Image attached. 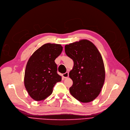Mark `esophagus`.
I'll list each match as a JSON object with an SVG mask.
<instances>
[{
	"label": "esophagus",
	"mask_w": 130,
	"mask_h": 130,
	"mask_svg": "<svg viewBox=\"0 0 130 130\" xmlns=\"http://www.w3.org/2000/svg\"><path fill=\"white\" fill-rule=\"evenodd\" d=\"M62 76H63V77L64 78H68V77H69V73L68 72H67L63 73V75H62Z\"/></svg>",
	"instance_id": "esophagus-1"
}]
</instances>
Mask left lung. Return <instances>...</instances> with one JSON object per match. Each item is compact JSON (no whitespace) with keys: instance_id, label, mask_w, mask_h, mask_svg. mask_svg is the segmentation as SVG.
Wrapping results in <instances>:
<instances>
[{"instance_id":"8db88e82","label":"left lung","mask_w":130,"mask_h":130,"mask_svg":"<svg viewBox=\"0 0 130 130\" xmlns=\"http://www.w3.org/2000/svg\"><path fill=\"white\" fill-rule=\"evenodd\" d=\"M65 52L74 62L73 69L69 72L73 81L69 89L70 94L83 103L94 101L101 91L105 78L100 52L87 40L66 45Z\"/></svg>"}]
</instances>
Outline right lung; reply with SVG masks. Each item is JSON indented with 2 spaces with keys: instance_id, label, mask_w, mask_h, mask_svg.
<instances>
[{
  "instance_id": "1",
  "label": "right lung",
  "mask_w": 130,
  "mask_h": 130,
  "mask_svg": "<svg viewBox=\"0 0 130 130\" xmlns=\"http://www.w3.org/2000/svg\"><path fill=\"white\" fill-rule=\"evenodd\" d=\"M62 50L60 44L46 43L29 58L25 71L24 85L34 100H45L52 93L56 83L61 81L54 60Z\"/></svg>"
}]
</instances>
